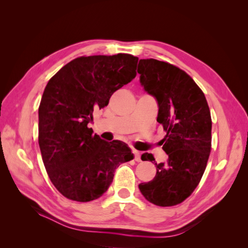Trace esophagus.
Returning <instances> with one entry per match:
<instances>
[{
    "label": "esophagus",
    "instance_id": "1",
    "mask_svg": "<svg viewBox=\"0 0 248 248\" xmlns=\"http://www.w3.org/2000/svg\"><path fill=\"white\" fill-rule=\"evenodd\" d=\"M133 155H134V160L140 162L141 161V158H140V154L139 151H137V150H133Z\"/></svg>",
    "mask_w": 248,
    "mask_h": 248
}]
</instances>
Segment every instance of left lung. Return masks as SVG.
<instances>
[{"label": "left lung", "instance_id": "1", "mask_svg": "<svg viewBox=\"0 0 248 248\" xmlns=\"http://www.w3.org/2000/svg\"><path fill=\"white\" fill-rule=\"evenodd\" d=\"M145 91L158 102L157 122L167 136L166 163L153 154L141 160L154 161L156 176L139 188L150 202L160 207L181 204L197 188L211 152L212 120L206 97L190 76L179 67L155 59H141L138 66Z\"/></svg>", "mask_w": 248, "mask_h": 248}]
</instances>
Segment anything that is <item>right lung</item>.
<instances>
[{
    "mask_svg": "<svg viewBox=\"0 0 248 248\" xmlns=\"http://www.w3.org/2000/svg\"><path fill=\"white\" fill-rule=\"evenodd\" d=\"M139 58L129 54L82 56L52 77L38 109V142L51 183L65 198L91 202L106 192L115 170L133 158L120 140L104 141L88 123L93 111L137 76Z\"/></svg>",
    "mask_w": 248,
    "mask_h": 248,
    "instance_id": "add662e5",
    "label": "right lung"
}]
</instances>
